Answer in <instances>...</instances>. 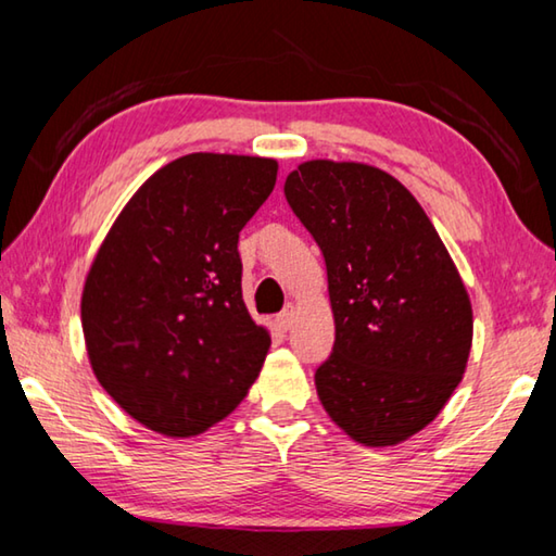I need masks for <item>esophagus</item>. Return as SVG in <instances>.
<instances>
[{"label":"esophagus","mask_w":556,"mask_h":556,"mask_svg":"<svg viewBox=\"0 0 556 556\" xmlns=\"http://www.w3.org/2000/svg\"><path fill=\"white\" fill-rule=\"evenodd\" d=\"M291 321H294V304H287L285 308H281V314L277 316V326L281 328V331H289Z\"/></svg>","instance_id":"1"}]
</instances>
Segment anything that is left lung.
Wrapping results in <instances>:
<instances>
[{"label": "left lung", "instance_id": "left-lung-1", "mask_svg": "<svg viewBox=\"0 0 556 556\" xmlns=\"http://www.w3.org/2000/svg\"><path fill=\"white\" fill-rule=\"evenodd\" d=\"M285 195L326 260L336 343L316 392L363 446H397L437 419L466 372L473 308L429 215L397 178L312 159Z\"/></svg>", "mask_w": 556, "mask_h": 556}]
</instances>
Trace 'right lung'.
Instances as JSON below:
<instances>
[{"mask_svg":"<svg viewBox=\"0 0 556 556\" xmlns=\"http://www.w3.org/2000/svg\"><path fill=\"white\" fill-rule=\"evenodd\" d=\"M275 181V159L186 154L137 188L92 260L80 299L90 368L156 434H203L265 365L271 338L242 301L238 238Z\"/></svg>","mask_w":556,"mask_h":556,"instance_id":"right-lung-1","label":"right lung"}]
</instances>
